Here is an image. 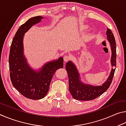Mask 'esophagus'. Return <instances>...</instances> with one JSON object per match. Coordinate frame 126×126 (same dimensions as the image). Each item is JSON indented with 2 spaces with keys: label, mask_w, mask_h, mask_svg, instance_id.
<instances>
[{
  "label": "esophagus",
  "mask_w": 126,
  "mask_h": 126,
  "mask_svg": "<svg viewBox=\"0 0 126 126\" xmlns=\"http://www.w3.org/2000/svg\"><path fill=\"white\" fill-rule=\"evenodd\" d=\"M71 57L69 56V55H65L64 57V61L65 62H67L68 61H69V60H71Z\"/></svg>",
  "instance_id": "34e87169"
}]
</instances>
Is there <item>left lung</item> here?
Here are the masks:
<instances>
[{
    "instance_id": "left-lung-1",
    "label": "left lung",
    "mask_w": 126,
    "mask_h": 126,
    "mask_svg": "<svg viewBox=\"0 0 126 126\" xmlns=\"http://www.w3.org/2000/svg\"><path fill=\"white\" fill-rule=\"evenodd\" d=\"M107 39L110 42L112 51L110 62L112 67H116V40L110 29L107 28L106 31ZM65 69L69 79V90L74 99L79 101H90L102 95L109 88L113 78L116 68H112L109 77L102 86H94L84 84L80 79V75L76 65L72 61L66 63Z\"/></svg>"
}]
</instances>
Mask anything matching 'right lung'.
Wrapping results in <instances>:
<instances>
[{"label": "right lung", "instance_id": "add662e5", "mask_svg": "<svg viewBox=\"0 0 126 126\" xmlns=\"http://www.w3.org/2000/svg\"><path fill=\"white\" fill-rule=\"evenodd\" d=\"M43 16L33 17L18 29L10 46L9 64L13 86L25 97L40 99L48 93L55 72L63 67V58L46 63L39 70L29 67L24 55L23 37L31 28L39 23Z\"/></svg>", "mask_w": 126, "mask_h": 126}]
</instances>
